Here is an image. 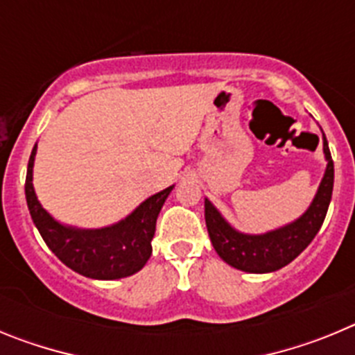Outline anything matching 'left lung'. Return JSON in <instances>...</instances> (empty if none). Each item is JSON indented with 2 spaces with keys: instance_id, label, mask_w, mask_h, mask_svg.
<instances>
[{
  "instance_id": "1",
  "label": "left lung",
  "mask_w": 355,
  "mask_h": 355,
  "mask_svg": "<svg viewBox=\"0 0 355 355\" xmlns=\"http://www.w3.org/2000/svg\"><path fill=\"white\" fill-rule=\"evenodd\" d=\"M324 153L327 158V171H325L324 180L320 183L318 192H316L309 209L300 216L299 220L281 229H275L272 233L259 234V236L238 233L222 218L215 206L206 199L205 218L209 240H211L216 254L227 265L234 266L238 270L250 272V274L274 272L293 261L311 243L313 238L316 236L324 224L332 197V187H334V162L331 158L325 135Z\"/></svg>"
}]
</instances>
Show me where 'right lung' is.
I'll return each mask as SVG.
<instances>
[{"label":"right lung","instance_id":"right-lung-1","mask_svg":"<svg viewBox=\"0 0 355 355\" xmlns=\"http://www.w3.org/2000/svg\"><path fill=\"white\" fill-rule=\"evenodd\" d=\"M37 144L28 162L24 193L33 224L56 258L71 270L90 279L112 281L139 272L150 258V240L155 236L156 218L172 187L144 200L128 218L112 227L94 231L65 227L40 206L33 192L31 171Z\"/></svg>","mask_w":355,"mask_h":355}]
</instances>
